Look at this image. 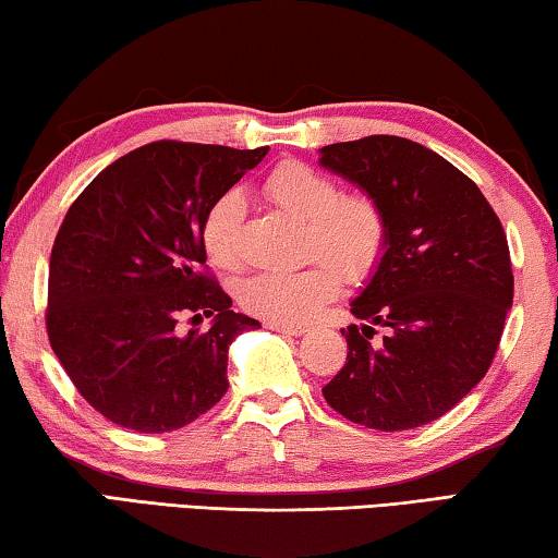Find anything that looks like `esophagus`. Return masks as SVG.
Returning a JSON list of instances; mask_svg holds the SVG:
<instances>
[{
	"label": "esophagus",
	"instance_id": "esophagus-1",
	"mask_svg": "<svg viewBox=\"0 0 558 558\" xmlns=\"http://www.w3.org/2000/svg\"><path fill=\"white\" fill-rule=\"evenodd\" d=\"M266 327H268V329H272V332L292 335V337H298V335H305V332H307V327H305V325H278V323H268Z\"/></svg>",
	"mask_w": 558,
	"mask_h": 558
}]
</instances>
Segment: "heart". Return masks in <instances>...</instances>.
<instances>
[{
	"mask_svg": "<svg viewBox=\"0 0 558 558\" xmlns=\"http://www.w3.org/2000/svg\"><path fill=\"white\" fill-rule=\"evenodd\" d=\"M263 194L298 221L307 223V253L332 263L300 270H263L245 278L239 302L245 313L278 325H300L313 317L339 290V278L364 280L379 266L389 239V223L369 194H342L332 177L305 162H282L263 179ZM243 196L226 192L214 199L202 221V245L211 266H241L239 231Z\"/></svg>",
	"mask_w": 558,
	"mask_h": 558,
	"instance_id": "1",
	"label": "heart"
}]
</instances>
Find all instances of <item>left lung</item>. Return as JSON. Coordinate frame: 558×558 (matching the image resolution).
Here are the masks:
<instances>
[{"label":"left lung","mask_w":558,"mask_h":558,"mask_svg":"<svg viewBox=\"0 0 558 558\" xmlns=\"http://www.w3.org/2000/svg\"><path fill=\"white\" fill-rule=\"evenodd\" d=\"M319 165L374 196L389 239L349 325L347 362L323 393L374 430L446 415L487 374L512 307L502 223L477 184L413 140L372 135L319 149ZM372 324L390 329L374 348Z\"/></svg>","instance_id":"left-lung-1"}]
</instances>
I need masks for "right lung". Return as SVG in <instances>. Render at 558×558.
<instances>
[{"label":"right lung","instance_id":"1","mask_svg":"<svg viewBox=\"0 0 558 558\" xmlns=\"http://www.w3.org/2000/svg\"><path fill=\"white\" fill-rule=\"evenodd\" d=\"M268 155L159 140L83 189L56 235L46 332L78 393L137 433L177 430L229 389V347L260 323L231 310L206 272L202 221ZM213 317L209 330L178 317Z\"/></svg>","mask_w":558,"mask_h":558}]
</instances>
